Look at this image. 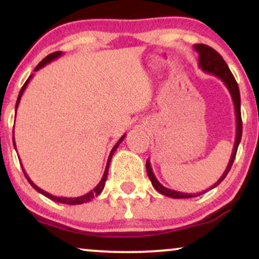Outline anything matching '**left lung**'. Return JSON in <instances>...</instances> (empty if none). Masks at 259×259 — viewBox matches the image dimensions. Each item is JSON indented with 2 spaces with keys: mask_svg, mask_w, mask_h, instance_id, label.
<instances>
[{
  "mask_svg": "<svg viewBox=\"0 0 259 259\" xmlns=\"http://www.w3.org/2000/svg\"><path fill=\"white\" fill-rule=\"evenodd\" d=\"M194 49L196 50V52L198 53V65H200L201 69L203 70L204 73L212 74V75H214L218 79H221L222 81L224 82V85L227 86V89L231 95V99H233L234 108H235V115H236V138H235V145H234V148H233V153H231L230 160H229V164H228L227 169H225V171L223 173V175L221 178H219V180L217 181L214 185L210 187V189H214V187L218 186L219 184H221L222 181L225 179V177L228 175L229 170H230L231 165H233V163H234L235 156H236L237 147H239L240 141H241V136H242L241 100H240L239 85H237V82L234 78L233 73L230 72L228 64L225 63V61L223 59L222 56L219 55V53L217 52L214 49H212V47L207 46V45H203V44L194 45ZM146 170H147L148 178H150L151 183H152L154 189H156L158 192H160L162 195L168 196V197H171V198H191V197H196V196H200L204 192L203 191V192H201V194L191 195V194H185V192H179V191H175V190L167 189V187L163 186L162 184H160L159 181L157 180V178L154 177L152 167H151V163H150V160H148V159L146 162Z\"/></svg>",
  "mask_w": 259,
  "mask_h": 259,
  "instance_id": "8db88e82",
  "label": "left lung"
}]
</instances>
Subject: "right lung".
Returning a JSON list of instances; mask_svg holds the SVG:
<instances>
[{"label": "right lung", "instance_id": "1", "mask_svg": "<svg viewBox=\"0 0 259 259\" xmlns=\"http://www.w3.org/2000/svg\"><path fill=\"white\" fill-rule=\"evenodd\" d=\"M62 55H63V52L58 51V52H53V53H51V55H49V56H47V57H45V58L42 59V61H41L40 63L37 64V67L35 68V72H37L38 69H41V68L45 67V65H46V64L51 63L52 61H55V59H57L58 57H61ZM32 76H34V75H32V74H31V75L29 76V78H28V80H26V81H25V84L23 85L22 90L19 91V95H18L17 103H16V113H17L18 105H19V102H20V99H22V95H23V92H24V90H25V89H26V86H28L29 81H30V79L32 78ZM124 138H125V135H123V136H121V138L119 139V141H118L117 144H115V146L112 148L111 153H109L108 160H107V165H106V169H105V174H103L102 179H101V181H100V183H99V185H97L96 187H95L94 190H91L90 192H88V194H86V195L79 196V197H58V196H53V195H51V194H49V192H46V191H45V190L40 189V187H38L37 185H35V184L32 183V181L30 180V178L28 177V174L25 173L24 168H23V165H22L23 173H24L25 178H26V180L29 181V184H30V185H31L32 187H34V189L36 190L37 192H40V194H42L44 196H46V197H47V198H50V200H52V201H55V202H59V203H65V204H82V203H86V202H90V201L92 200V198H94V197H96V196H99V195L101 194V192H102L103 187H105V185H106L107 175H108L109 162H111V159H112V156H113V153L115 152V150H117L118 146H119V144H120L121 141H123ZM13 145H14V148H17V147H16V141H14V135H13Z\"/></svg>", "mask_w": 259, "mask_h": 259}]
</instances>
